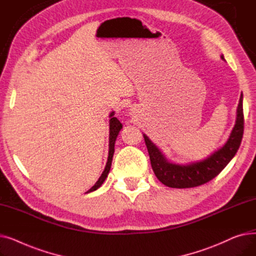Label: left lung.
Returning a JSON list of instances; mask_svg holds the SVG:
<instances>
[{
	"label": "left lung",
	"mask_w": 256,
	"mask_h": 256,
	"mask_svg": "<svg viewBox=\"0 0 256 256\" xmlns=\"http://www.w3.org/2000/svg\"><path fill=\"white\" fill-rule=\"evenodd\" d=\"M224 59L223 56H221ZM244 132L243 94H240L238 106L236 126L225 145L214 152L208 158L190 165L172 164L165 158L158 147L144 135V141L148 150L152 170L158 180L170 188L186 189L198 186L216 178L230 162L236 154Z\"/></svg>",
	"instance_id": "left-lung-1"
}]
</instances>
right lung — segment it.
I'll return each instance as SVG.
<instances>
[{"mask_svg":"<svg viewBox=\"0 0 256 256\" xmlns=\"http://www.w3.org/2000/svg\"><path fill=\"white\" fill-rule=\"evenodd\" d=\"M110 116L112 117L113 113ZM121 128H122V124H120V121L116 117H112L110 119V141H109L110 145H109V156H108V162H106V165L104 167V170L102 174L100 176V178H98V180L96 182V184H94L87 193L98 190V188L102 184L104 180L106 178L108 174H109V171H110V168H111V164H112V160H113V154H114L115 141H116V138H117L118 134H119V130Z\"/></svg>","mask_w":256,"mask_h":256,"instance_id":"1","label":"right lung"}]
</instances>
